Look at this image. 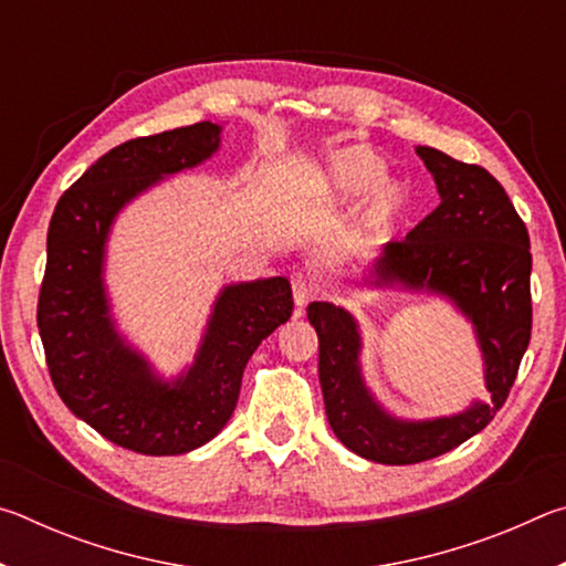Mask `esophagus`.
<instances>
[{"instance_id": "obj_1", "label": "esophagus", "mask_w": 566, "mask_h": 566, "mask_svg": "<svg viewBox=\"0 0 566 566\" xmlns=\"http://www.w3.org/2000/svg\"><path fill=\"white\" fill-rule=\"evenodd\" d=\"M314 292H317V286H314V282H312L310 276H306L304 272H294V274H292V294H294L296 310L302 312L304 306L312 302Z\"/></svg>"}]
</instances>
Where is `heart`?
<instances>
[{
	"mask_svg": "<svg viewBox=\"0 0 566 566\" xmlns=\"http://www.w3.org/2000/svg\"><path fill=\"white\" fill-rule=\"evenodd\" d=\"M387 161L369 147H347L334 151L324 169V187L339 199L361 197L359 224L367 234H379L407 214L411 205L409 189L397 179H385Z\"/></svg>",
	"mask_w": 566,
	"mask_h": 566,
	"instance_id": "b5f03b06",
	"label": "heart"
}]
</instances>
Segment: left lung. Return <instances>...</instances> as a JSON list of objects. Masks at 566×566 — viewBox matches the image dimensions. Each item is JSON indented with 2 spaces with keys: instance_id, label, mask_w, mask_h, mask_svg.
Wrapping results in <instances>:
<instances>
[{
  "instance_id": "obj_1",
  "label": "left lung",
  "mask_w": 566,
  "mask_h": 566,
  "mask_svg": "<svg viewBox=\"0 0 566 566\" xmlns=\"http://www.w3.org/2000/svg\"><path fill=\"white\" fill-rule=\"evenodd\" d=\"M442 202L401 242L381 249L367 284L439 294L474 324L492 401L452 417L407 421L371 397L359 367L361 337L352 314L312 302L306 317L319 337V385L339 442L369 462L417 464L467 442L510 397L532 337V254L522 217L490 171L444 151L417 147Z\"/></svg>"
}]
</instances>
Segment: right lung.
Listing matches in <instances>:
<instances>
[{
    "label": "right lung",
    "instance_id": "right-lung-1",
    "mask_svg": "<svg viewBox=\"0 0 566 566\" xmlns=\"http://www.w3.org/2000/svg\"><path fill=\"white\" fill-rule=\"evenodd\" d=\"M219 134V124L197 122L109 149L64 191L46 232L36 327L56 395L104 439L139 454H185L222 432L249 357L294 310L284 276L224 286L195 364L175 381L157 377L114 327L102 276L114 217L212 157Z\"/></svg>",
    "mask_w": 566,
    "mask_h": 566
}]
</instances>
